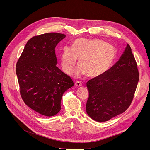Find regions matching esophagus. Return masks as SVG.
I'll return each mask as SVG.
<instances>
[{
  "label": "esophagus",
  "mask_w": 150,
  "mask_h": 150,
  "mask_svg": "<svg viewBox=\"0 0 150 150\" xmlns=\"http://www.w3.org/2000/svg\"><path fill=\"white\" fill-rule=\"evenodd\" d=\"M75 85L76 87H80V86H82V83L80 81H76L75 82Z\"/></svg>",
  "instance_id": "esophagus-1"
}]
</instances>
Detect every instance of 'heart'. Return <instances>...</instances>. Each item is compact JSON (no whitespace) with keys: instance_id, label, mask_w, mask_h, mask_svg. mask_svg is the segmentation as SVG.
Returning a JSON list of instances; mask_svg holds the SVG:
<instances>
[{"instance_id":"b5f03b06","label":"heart","mask_w":150,"mask_h":150,"mask_svg":"<svg viewBox=\"0 0 150 150\" xmlns=\"http://www.w3.org/2000/svg\"><path fill=\"white\" fill-rule=\"evenodd\" d=\"M114 47L97 38H78L73 48L64 47L61 54L62 67L64 72L70 74L76 65L77 59L80 67L77 75H84L95 78L104 74L111 67L115 59Z\"/></svg>"}]
</instances>
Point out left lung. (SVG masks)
I'll return each mask as SVG.
<instances>
[{
	"mask_svg": "<svg viewBox=\"0 0 150 150\" xmlns=\"http://www.w3.org/2000/svg\"><path fill=\"white\" fill-rule=\"evenodd\" d=\"M139 80L137 62L128 44L119 60L104 75L87 83V114L102 122L124 112L133 100Z\"/></svg>",
	"mask_w": 150,
	"mask_h": 150,
	"instance_id": "8db88e82",
	"label": "left lung"
}]
</instances>
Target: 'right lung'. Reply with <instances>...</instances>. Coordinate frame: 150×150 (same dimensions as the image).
<instances>
[{"mask_svg": "<svg viewBox=\"0 0 150 150\" xmlns=\"http://www.w3.org/2000/svg\"><path fill=\"white\" fill-rule=\"evenodd\" d=\"M65 37L59 33L32 37L16 64L23 101L31 109L47 117L59 112L63 93L74 86L71 78L57 66L55 47Z\"/></svg>", "mask_w": 150, "mask_h": 150, "instance_id": "obj_1", "label": "right lung"}]
</instances>
